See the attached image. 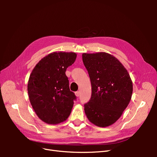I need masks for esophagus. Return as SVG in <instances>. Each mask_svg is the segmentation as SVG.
<instances>
[{"label": "esophagus", "instance_id": "34e87169", "mask_svg": "<svg viewBox=\"0 0 157 157\" xmlns=\"http://www.w3.org/2000/svg\"><path fill=\"white\" fill-rule=\"evenodd\" d=\"M75 96H77V97H78V96H80V92H79V91L76 92L75 93Z\"/></svg>", "mask_w": 157, "mask_h": 157}]
</instances>
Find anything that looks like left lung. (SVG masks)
<instances>
[{"mask_svg": "<svg viewBox=\"0 0 157 157\" xmlns=\"http://www.w3.org/2000/svg\"><path fill=\"white\" fill-rule=\"evenodd\" d=\"M82 61L92 84V96L84 104L90 122L99 127L114 124L129 104L133 84L126 69L106 52L82 54Z\"/></svg>", "mask_w": 157, "mask_h": 157, "instance_id": "8db88e82", "label": "left lung"}]
</instances>
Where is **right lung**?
Listing matches in <instances>:
<instances>
[{
    "label": "right lung",
    "mask_w": 157,
    "mask_h": 157,
    "mask_svg": "<svg viewBox=\"0 0 157 157\" xmlns=\"http://www.w3.org/2000/svg\"><path fill=\"white\" fill-rule=\"evenodd\" d=\"M76 58L75 52H52L39 61L30 75V103L38 117L47 124H59L70 115L76 96L69 89L65 71Z\"/></svg>",
    "instance_id": "right-lung-1"
}]
</instances>
